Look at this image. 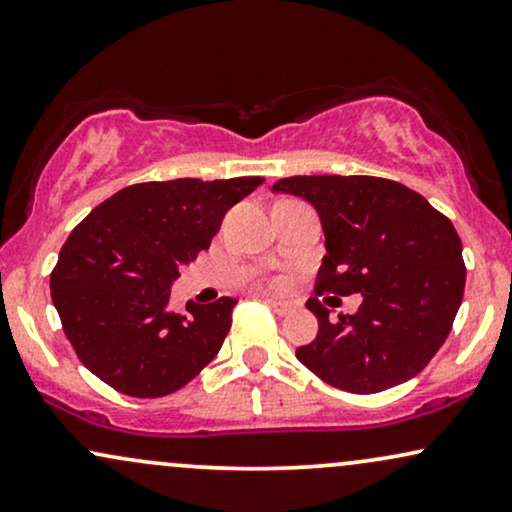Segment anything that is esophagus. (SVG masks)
I'll return each instance as SVG.
<instances>
[{"label": "esophagus", "instance_id": "obj_1", "mask_svg": "<svg viewBox=\"0 0 512 512\" xmlns=\"http://www.w3.org/2000/svg\"><path fill=\"white\" fill-rule=\"evenodd\" d=\"M263 301H266V304L273 308L277 315H287V313L296 311L294 301H280V299H273V296H263Z\"/></svg>", "mask_w": 512, "mask_h": 512}]
</instances>
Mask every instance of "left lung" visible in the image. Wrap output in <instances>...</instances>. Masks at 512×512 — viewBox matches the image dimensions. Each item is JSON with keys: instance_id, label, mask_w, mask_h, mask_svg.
<instances>
[{"instance_id": "8db88e82", "label": "left lung", "mask_w": 512, "mask_h": 512, "mask_svg": "<svg viewBox=\"0 0 512 512\" xmlns=\"http://www.w3.org/2000/svg\"><path fill=\"white\" fill-rule=\"evenodd\" d=\"M273 192L311 201L327 246L306 301L318 337L296 358L351 394H377L425 370L463 301V244L451 220L401 182L372 175H294ZM323 293H363L364 304L332 321Z\"/></svg>"}]
</instances>
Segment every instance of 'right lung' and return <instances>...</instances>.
Here are the masks:
<instances>
[{
  "mask_svg": "<svg viewBox=\"0 0 512 512\" xmlns=\"http://www.w3.org/2000/svg\"><path fill=\"white\" fill-rule=\"evenodd\" d=\"M263 178L137 182L92 208L61 246L52 301L75 356L121 394L159 399L216 358L230 296L168 308L178 268L211 246L225 213Z\"/></svg>",
  "mask_w": 512,
  "mask_h": 512,
  "instance_id": "obj_1",
  "label": "right lung"
}]
</instances>
